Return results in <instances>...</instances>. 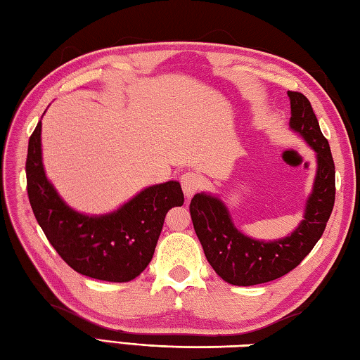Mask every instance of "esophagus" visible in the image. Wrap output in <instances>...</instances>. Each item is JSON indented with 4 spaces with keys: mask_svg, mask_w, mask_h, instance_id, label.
I'll return each instance as SVG.
<instances>
[{
    "mask_svg": "<svg viewBox=\"0 0 360 360\" xmlns=\"http://www.w3.org/2000/svg\"><path fill=\"white\" fill-rule=\"evenodd\" d=\"M180 181H181V188H183V193L186 195V199L191 198V195L202 186V179L195 172H185L181 175Z\"/></svg>",
    "mask_w": 360,
    "mask_h": 360,
    "instance_id": "34e87169",
    "label": "esophagus"
}]
</instances>
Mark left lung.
Segmentation results:
<instances>
[{
    "mask_svg": "<svg viewBox=\"0 0 360 360\" xmlns=\"http://www.w3.org/2000/svg\"><path fill=\"white\" fill-rule=\"evenodd\" d=\"M290 128L314 148L316 174L309 194L302 221L290 235L264 241L244 235L218 195L195 194L189 212L195 235L208 263L222 281L232 285L249 287L271 282L295 269L314 249L326 229L335 200V166L328 139L310 101L301 92L288 91Z\"/></svg>",
    "mask_w": 360,
    "mask_h": 360,
    "instance_id": "1",
    "label": "left lung"
}]
</instances>
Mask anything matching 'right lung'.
Returning a JSON list of instances; mask_svg holds the SVG:
<instances>
[{"label": "right lung", "instance_id": "1", "mask_svg": "<svg viewBox=\"0 0 360 360\" xmlns=\"http://www.w3.org/2000/svg\"><path fill=\"white\" fill-rule=\"evenodd\" d=\"M40 134L42 120L30 138L26 181L31 208L45 236L77 273L106 282L133 281L152 260L166 213L185 202L180 183L147 186L111 213H79L46 179Z\"/></svg>", "mask_w": 360, "mask_h": 360}]
</instances>
